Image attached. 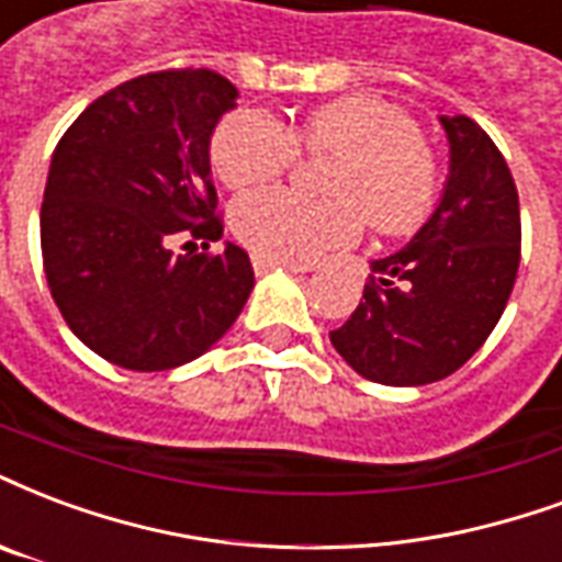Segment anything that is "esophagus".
Segmentation results:
<instances>
[{
  "mask_svg": "<svg viewBox=\"0 0 562 562\" xmlns=\"http://www.w3.org/2000/svg\"><path fill=\"white\" fill-rule=\"evenodd\" d=\"M252 268L256 273H268V270H289V273H306V265H297V261H280V259H268V256H252Z\"/></svg>",
  "mask_w": 562,
  "mask_h": 562,
  "instance_id": "1",
  "label": "esophagus"
}]
</instances>
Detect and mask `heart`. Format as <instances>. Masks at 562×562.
<instances>
[{
  "label": "heart",
  "mask_w": 562,
  "mask_h": 562,
  "mask_svg": "<svg viewBox=\"0 0 562 562\" xmlns=\"http://www.w3.org/2000/svg\"><path fill=\"white\" fill-rule=\"evenodd\" d=\"M301 151L336 154L327 172L334 199L303 196L289 187L238 199L232 228L256 256L318 259L357 240L366 220L381 235L408 238L438 211L443 187L438 154L408 112L372 94L322 103L292 127L261 110H238L211 136V166L232 190L280 178Z\"/></svg>",
  "instance_id": "obj_1"
}]
</instances>
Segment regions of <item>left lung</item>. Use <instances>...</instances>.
I'll use <instances>...</instances> for the list:
<instances>
[{
  "label": "left lung",
  "instance_id": "8db88e82",
  "mask_svg": "<svg viewBox=\"0 0 562 562\" xmlns=\"http://www.w3.org/2000/svg\"><path fill=\"white\" fill-rule=\"evenodd\" d=\"M450 178L435 217L405 247L372 261L363 301L330 330L357 375L419 386L468 363L513 294L521 214L513 172L492 136L468 115H440Z\"/></svg>",
  "mask_w": 562,
  "mask_h": 562
}]
</instances>
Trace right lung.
Segmentation results:
<instances>
[{
  "mask_svg": "<svg viewBox=\"0 0 562 562\" xmlns=\"http://www.w3.org/2000/svg\"><path fill=\"white\" fill-rule=\"evenodd\" d=\"M235 98L217 70H154L89 103L53 151L41 205L49 294L74 336L122 369L196 360L256 285L235 244L169 249L176 235L202 249L223 238L207 148Z\"/></svg>",
  "mask_w": 562,
  "mask_h": 562,
  "instance_id": "right-lung-1",
  "label": "right lung"
}]
</instances>
